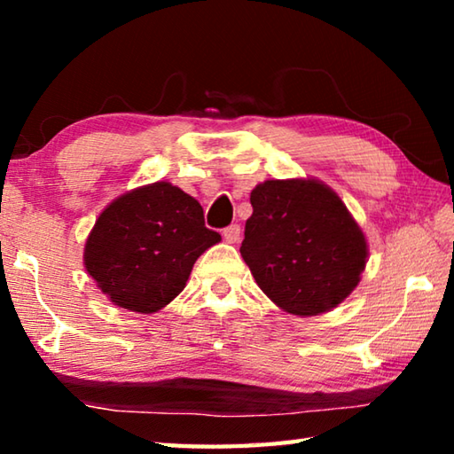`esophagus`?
I'll return each instance as SVG.
<instances>
[{"label": "esophagus", "mask_w": 454, "mask_h": 454, "mask_svg": "<svg viewBox=\"0 0 454 454\" xmlns=\"http://www.w3.org/2000/svg\"><path fill=\"white\" fill-rule=\"evenodd\" d=\"M222 236H224V240H226L228 244H236V242H240V226H238V224H232V226L224 228V230H222Z\"/></svg>", "instance_id": "1"}]
</instances>
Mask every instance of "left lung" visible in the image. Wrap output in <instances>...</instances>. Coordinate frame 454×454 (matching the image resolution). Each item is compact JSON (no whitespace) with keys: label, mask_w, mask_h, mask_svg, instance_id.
Returning <instances> with one entry per match:
<instances>
[{"label":"left lung","mask_w":454,"mask_h":454,"mask_svg":"<svg viewBox=\"0 0 454 454\" xmlns=\"http://www.w3.org/2000/svg\"><path fill=\"white\" fill-rule=\"evenodd\" d=\"M240 254L260 290L294 317L336 309L368 258L363 230L318 180H266L250 194Z\"/></svg>","instance_id":"obj_1"}]
</instances>
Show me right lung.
Returning a JSON list of instances; mask_svg holds the SVG:
<instances>
[{
	"mask_svg": "<svg viewBox=\"0 0 454 454\" xmlns=\"http://www.w3.org/2000/svg\"><path fill=\"white\" fill-rule=\"evenodd\" d=\"M220 240L206 228L196 198L170 182H153L99 214L83 264L114 304L152 314L180 294L196 260Z\"/></svg>",
	"mask_w": 454,
	"mask_h": 454,
	"instance_id": "obj_1",
	"label": "right lung"
}]
</instances>
